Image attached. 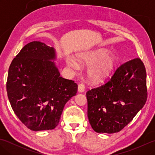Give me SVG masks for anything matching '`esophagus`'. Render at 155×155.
Wrapping results in <instances>:
<instances>
[{
	"mask_svg": "<svg viewBox=\"0 0 155 155\" xmlns=\"http://www.w3.org/2000/svg\"><path fill=\"white\" fill-rule=\"evenodd\" d=\"M84 85L83 84H79L78 86V91L79 93H83V92L84 91Z\"/></svg>",
	"mask_w": 155,
	"mask_h": 155,
	"instance_id": "obj_1",
	"label": "esophagus"
}]
</instances>
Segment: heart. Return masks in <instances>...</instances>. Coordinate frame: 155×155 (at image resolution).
Here are the masks:
<instances>
[{
	"mask_svg": "<svg viewBox=\"0 0 155 155\" xmlns=\"http://www.w3.org/2000/svg\"><path fill=\"white\" fill-rule=\"evenodd\" d=\"M110 56V52L106 49L84 52L78 57V62L83 65H91L88 69L87 74L91 82L99 83L103 81L113 71L116 62ZM67 64L72 70L79 69V64L74 58H67Z\"/></svg>",
	"mask_w": 155,
	"mask_h": 155,
	"instance_id": "heart-1",
	"label": "heart"
}]
</instances>
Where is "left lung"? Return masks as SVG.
I'll return each mask as SVG.
<instances>
[{
  "mask_svg": "<svg viewBox=\"0 0 155 155\" xmlns=\"http://www.w3.org/2000/svg\"><path fill=\"white\" fill-rule=\"evenodd\" d=\"M86 95L88 118L95 132H119L147 101V73L143 62L139 58L126 62L109 81L88 91Z\"/></svg>",
  "mask_w": 155,
  "mask_h": 155,
  "instance_id": "left-lung-1",
  "label": "left lung"
}]
</instances>
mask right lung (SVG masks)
<instances>
[{
	"label": "right lung",
	"mask_w": 155,
	"mask_h": 155,
	"mask_svg": "<svg viewBox=\"0 0 155 155\" xmlns=\"http://www.w3.org/2000/svg\"><path fill=\"white\" fill-rule=\"evenodd\" d=\"M55 59L53 47L32 41L10 65L6 82L9 102L20 120L32 130L54 129L65 104L77 94V84L61 77Z\"/></svg>",
	"instance_id": "obj_1"
}]
</instances>
